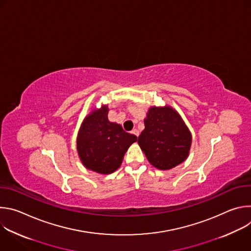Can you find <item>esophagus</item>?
<instances>
[{"instance_id":"obj_1","label":"esophagus","mask_w":251,"mask_h":251,"mask_svg":"<svg viewBox=\"0 0 251 251\" xmlns=\"http://www.w3.org/2000/svg\"><path fill=\"white\" fill-rule=\"evenodd\" d=\"M132 134H134V135H135V136H137V137H139V134H140V133H139V131H138V130H137V129H134V130H133V131H132Z\"/></svg>"}]
</instances>
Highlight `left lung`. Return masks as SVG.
Masks as SVG:
<instances>
[{"label": "left lung", "mask_w": 251, "mask_h": 251, "mask_svg": "<svg viewBox=\"0 0 251 251\" xmlns=\"http://www.w3.org/2000/svg\"><path fill=\"white\" fill-rule=\"evenodd\" d=\"M144 123L145 129L138 138V144L154 167L170 170L187 159L192 135L173 108L152 107Z\"/></svg>", "instance_id": "1"}]
</instances>
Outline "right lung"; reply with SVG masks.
<instances>
[{"mask_svg": "<svg viewBox=\"0 0 251 251\" xmlns=\"http://www.w3.org/2000/svg\"><path fill=\"white\" fill-rule=\"evenodd\" d=\"M108 108L93 111L83 121L77 137V151L83 165L100 174L116 171L137 137L108 120Z\"/></svg>", "mask_w": 251, "mask_h": 251, "instance_id": "add662e5", "label": "right lung"}]
</instances>
